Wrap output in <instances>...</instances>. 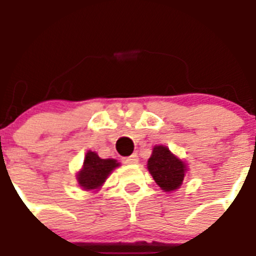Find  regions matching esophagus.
Wrapping results in <instances>:
<instances>
[{
    "label": "esophagus",
    "mask_w": 256,
    "mask_h": 256,
    "mask_svg": "<svg viewBox=\"0 0 256 256\" xmlns=\"http://www.w3.org/2000/svg\"><path fill=\"white\" fill-rule=\"evenodd\" d=\"M138 160H139V158H138V154H132V156H126V158H124V163H126V164H134V163H138Z\"/></svg>",
    "instance_id": "obj_1"
}]
</instances>
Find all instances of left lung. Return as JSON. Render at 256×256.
<instances>
[{
    "label": "left lung",
    "mask_w": 256,
    "mask_h": 256,
    "mask_svg": "<svg viewBox=\"0 0 256 256\" xmlns=\"http://www.w3.org/2000/svg\"><path fill=\"white\" fill-rule=\"evenodd\" d=\"M148 170L156 182L164 191L176 190L182 184L186 166L174 156L170 149L158 145L154 146L148 160Z\"/></svg>",
    "instance_id": "obj_1"
}]
</instances>
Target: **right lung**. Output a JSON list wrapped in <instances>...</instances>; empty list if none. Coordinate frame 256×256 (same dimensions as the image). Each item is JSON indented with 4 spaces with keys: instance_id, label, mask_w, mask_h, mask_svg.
<instances>
[{
    "instance_id": "1",
    "label": "right lung",
    "mask_w": 256,
    "mask_h": 256,
    "mask_svg": "<svg viewBox=\"0 0 256 256\" xmlns=\"http://www.w3.org/2000/svg\"><path fill=\"white\" fill-rule=\"evenodd\" d=\"M117 166L118 163L114 160H102L94 152H88L85 156L84 167L78 174V181L86 190L98 188Z\"/></svg>"
}]
</instances>
